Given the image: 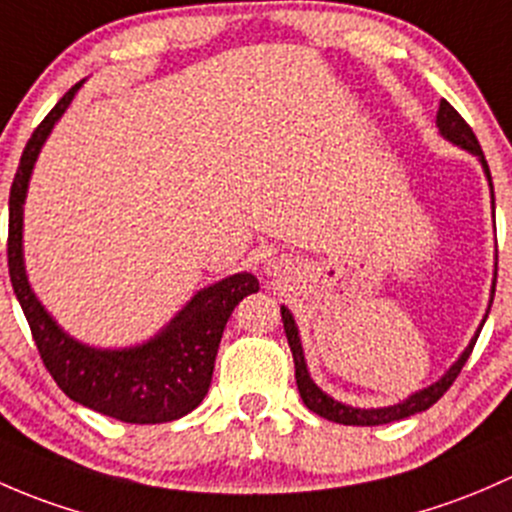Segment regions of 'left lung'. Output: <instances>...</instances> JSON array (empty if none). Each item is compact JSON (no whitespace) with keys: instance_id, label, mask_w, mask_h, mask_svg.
<instances>
[{"instance_id":"8db88e82","label":"left lung","mask_w":512,"mask_h":512,"mask_svg":"<svg viewBox=\"0 0 512 512\" xmlns=\"http://www.w3.org/2000/svg\"><path fill=\"white\" fill-rule=\"evenodd\" d=\"M436 128H439L441 138L453 142V145L461 147V150L471 152L473 157H478V162H481V167H483V175H486V179H488V187H491V207H493V217H495L493 179H491V170H488V162H486V157H483V150H481V145H478L473 130L468 128L466 120H463L461 115L456 113V108H453L449 100H441V103H439V113H436ZM493 226H495V221H493ZM495 278H498V256H495L491 300H488L486 315H483L481 325H478L476 335L471 337V342L466 345V350L458 355V360L453 362L449 370L441 374V377L436 379L434 384H429V387H424V389H419V392L409 394L407 399L392 404V407H379V409H357V407H350V404L337 402V399L330 397V394H325L323 389H320L318 384L313 382V377H310V372H308V365H305V355H303V345H300L298 325H295L291 310H288L286 305H281L283 330H286L288 345H291L293 362H295V382H298V392H300V399H303L305 407H308L310 412L320 414L323 419L335 421V424H345V426H379V424H389V421L407 419V416H412L416 412H426L431 404H436L441 397H444L446 389L451 387L453 379H456L458 372H461V367L466 365L468 355H471L473 345H476L478 335H481L483 323H486L488 313H491L493 295H495Z\"/></svg>"}]
</instances>
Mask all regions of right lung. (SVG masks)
<instances>
[{"label":"right lung","mask_w":512,"mask_h":512,"mask_svg":"<svg viewBox=\"0 0 512 512\" xmlns=\"http://www.w3.org/2000/svg\"><path fill=\"white\" fill-rule=\"evenodd\" d=\"M76 83L34 130L9 192V276L39 355L56 384L73 402L128 424H162L202 404L212 384L214 360L226 320L239 300L258 291L254 273L241 271L204 286L150 340L130 347H93L78 342L54 320L31 288L24 266V202L39 152L71 105Z\"/></svg>","instance_id":"add662e5"}]
</instances>
